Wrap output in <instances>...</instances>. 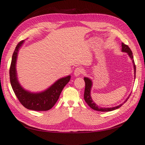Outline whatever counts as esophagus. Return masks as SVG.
<instances>
[{
	"label": "esophagus",
	"mask_w": 145,
	"mask_h": 145,
	"mask_svg": "<svg viewBox=\"0 0 145 145\" xmlns=\"http://www.w3.org/2000/svg\"><path fill=\"white\" fill-rule=\"evenodd\" d=\"M82 70L81 67H77L74 70V75L75 77H78L82 73Z\"/></svg>",
	"instance_id": "34e87169"
}]
</instances>
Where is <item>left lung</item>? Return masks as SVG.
<instances>
[{"mask_svg":"<svg viewBox=\"0 0 145 145\" xmlns=\"http://www.w3.org/2000/svg\"><path fill=\"white\" fill-rule=\"evenodd\" d=\"M121 51L123 52H126L128 55L129 56V57H130L131 60L132 61V63L133 65V68H134V74H135V76H136V66L135 64V61L133 59V53L131 51L130 48L129 47L126 45V44L122 43L121 44ZM84 80L85 81V90H84V98L85 101L86 102L88 105L89 106L90 108H91L93 110H94L96 111H111L116 110V109L120 108L124 103H125L127 100L128 99L129 96L126 99V100L124 101L121 104H120V105L114 106V107H112V108H103V107H100L98 105H97L96 103H94V101L93 100L92 97H91V89H92L93 87V81L91 79L88 77H84Z\"/></svg>","mask_w":145,"mask_h":145,"instance_id":"obj_1","label":"left lung"}]
</instances>
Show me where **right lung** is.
I'll return each mask as SVG.
<instances>
[{
    "mask_svg": "<svg viewBox=\"0 0 145 145\" xmlns=\"http://www.w3.org/2000/svg\"><path fill=\"white\" fill-rule=\"evenodd\" d=\"M24 40L16 46L13 53L9 71L10 84L14 92L20 103L28 110L34 111H48L51 109L59 97L60 94L71 79V76L59 79L51 86L40 92H31L24 89L19 81L16 69L17 56Z\"/></svg>",
    "mask_w": 145,
    "mask_h": 145,
    "instance_id": "1",
    "label": "right lung"
}]
</instances>
